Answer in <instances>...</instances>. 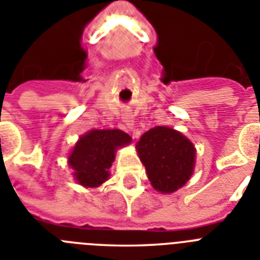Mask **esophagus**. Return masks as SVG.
<instances>
[{
    "mask_svg": "<svg viewBox=\"0 0 260 260\" xmlns=\"http://www.w3.org/2000/svg\"><path fill=\"white\" fill-rule=\"evenodd\" d=\"M123 121L125 123L128 131H134L135 129V120L134 116L131 113H123Z\"/></svg>",
    "mask_w": 260,
    "mask_h": 260,
    "instance_id": "1",
    "label": "esophagus"
}]
</instances>
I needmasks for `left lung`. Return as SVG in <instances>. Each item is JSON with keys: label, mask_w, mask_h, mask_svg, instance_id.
<instances>
[{"label": "left lung", "mask_w": 260, "mask_h": 260, "mask_svg": "<svg viewBox=\"0 0 260 260\" xmlns=\"http://www.w3.org/2000/svg\"><path fill=\"white\" fill-rule=\"evenodd\" d=\"M136 150L150 185L160 193L177 191L193 176L197 150L180 131L165 125L154 126L140 137Z\"/></svg>", "instance_id": "obj_1"}]
</instances>
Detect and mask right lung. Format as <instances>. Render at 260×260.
<instances>
[{"label": "right lung", "instance_id": "obj_1", "mask_svg": "<svg viewBox=\"0 0 260 260\" xmlns=\"http://www.w3.org/2000/svg\"><path fill=\"white\" fill-rule=\"evenodd\" d=\"M131 143L132 137L120 129H91L82 135L67 157L74 180L89 189L103 185L110 178L117 149Z\"/></svg>", "mask_w": 260, "mask_h": 260}]
</instances>
